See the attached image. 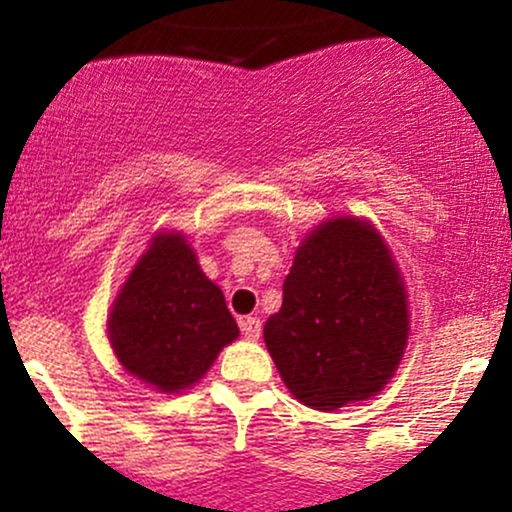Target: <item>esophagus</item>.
I'll return each mask as SVG.
<instances>
[{
  "label": "esophagus",
  "mask_w": 512,
  "mask_h": 512,
  "mask_svg": "<svg viewBox=\"0 0 512 512\" xmlns=\"http://www.w3.org/2000/svg\"><path fill=\"white\" fill-rule=\"evenodd\" d=\"M240 332H243L248 339H260V332H262L260 317H240Z\"/></svg>",
  "instance_id": "34e87169"
}]
</instances>
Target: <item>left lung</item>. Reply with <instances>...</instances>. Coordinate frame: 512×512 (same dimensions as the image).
Segmentation results:
<instances>
[{"label": "left lung", "instance_id": "8db88e82", "mask_svg": "<svg viewBox=\"0 0 512 512\" xmlns=\"http://www.w3.org/2000/svg\"><path fill=\"white\" fill-rule=\"evenodd\" d=\"M409 308L402 274L368 221L337 216L298 245L264 344L291 395L334 411L378 395L402 361Z\"/></svg>", "mask_w": 512, "mask_h": 512}]
</instances>
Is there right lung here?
Segmentation results:
<instances>
[{
  "label": "right lung",
  "mask_w": 512,
  "mask_h": 512,
  "mask_svg": "<svg viewBox=\"0 0 512 512\" xmlns=\"http://www.w3.org/2000/svg\"><path fill=\"white\" fill-rule=\"evenodd\" d=\"M238 334L221 289L180 233L151 238L108 315L117 361L168 395L199 383Z\"/></svg>",
  "instance_id": "1"
}]
</instances>
